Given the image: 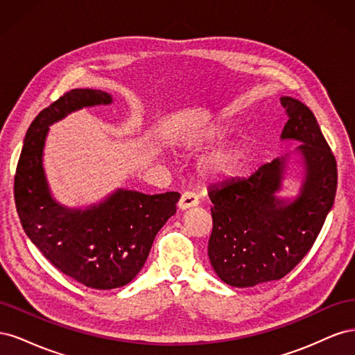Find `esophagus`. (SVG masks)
Instances as JSON below:
<instances>
[{
	"mask_svg": "<svg viewBox=\"0 0 355 355\" xmlns=\"http://www.w3.org/2000/svg\"><path fill=\"white\" fill-rule=\"evenodd\" d=\"M197 204H198V196L194 191H187L182 194V197L179 200V209L187 210L189 207L197 206Z\"/></svg>",
	"mask_w": 355,
	"mask_h": 355,
	"instance_id": "obj_1",
	"label": "esophagus"
}]
</instances>
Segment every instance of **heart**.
I'll return each instance as SVG.
<instances>
[{
  "instance_id": "heart-1",
  "label": "heart",
  "mask_w": 355,
  "mask_h": 355,
  "mask_svg": "<svg viewBox=\"0 0 355 355\" xmlns=\"http://www.w3.org/2000/svg\"><path fill=\"white\" fill-rule=\"evenodd\" d=\"M211 139L223 136L222 128H213L209 135ZM245 149L243 145L235 144L225 146L211 153L209 157L201 161V171L207 178H228L232 176L239 170L241 161L244 158Z\"/></svg>"
}]
</instances>
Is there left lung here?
Masks as SVG:
<instances>
[{
  "label": "left lung",
  "instance_id": "obj_1",
  "mask_svg": "<svg viewBox=\"0 0 355 355\" xmlns=\"http://www.w3.org/2000/svg\"><path fill=\"white\" fill-rule=\"evenodd\" d=\"M288 120L282 139L300 142L305 179L299 196L282 200L287 155L275 158L244 179L209 188L213 230L209 257L220 280L253 287L280 280L304 259L323 228L338 187L335 155L314 114L297 99H280Z\"/></svg>",
  "mask_w": 355,
  "mask_h": 355
}]
</instances>
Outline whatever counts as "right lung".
Masks as SVG:
<instances>
[{
	"label": "right lung",
	"mask_w": 355,
	"mask_h": 355,
	"mask_svg": "<svg viewBox=\"0 0 355 355\" xmlns=\"http://www.w3.org/2000/svg\"><path fill=\"white\" fill-rule=\"evenodd\" d=\"M111 102L105 92L75 89L42 110L28 128L15 176L16 209L29 240L59 271L98 290L133 280L180 198L179 192L146 196L116 189L81 210L63 207L51 197L42 167L49 125L73 111Z\"/></svg>",
	"instance_id": "right-lung-1"
}]
</instances>
